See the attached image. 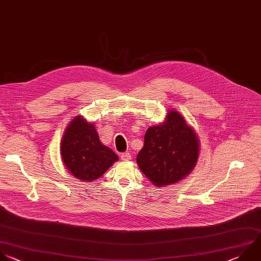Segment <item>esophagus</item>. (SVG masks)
<instances>
[{"label": "esophagus", "instance_id": "1", "mask_svg": "<svg viewBox=\"0 0 261 261\" xmlns=\"http://www.w3.org/2000/svg\"><path fill=\"white\" fill-rule=\"evenodd\" d=\"M121 159H122V161H125V162L130 161L131 160V154L129 152H124V153H122Z\"/></svg>", "mask_w": 261, "mask_h": 261}]
</instances>
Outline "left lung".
<instances>
[{"label": "left lung", "instance_id": "obj_1", "mask_svg": "<svg viewBox=\"0 0 261 261\" xmlns=\"http://www.w3.org/2000/svg\"><path fill=\"white\" fill-rule=\"evenodd\" d=\"M199 156V139L177 112H169L162 125L149 127L136 162L156 187L176 184L190 174Z\"/></svg>", "mask_w": 261, "mask_h": 261}]
</instances>
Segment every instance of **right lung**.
I'll use <instances>...</instances> for the list:
<instances>
[{
	"mask_svg": "<svg viewBox=\"0 0 261 261\" xmlns=\"http://www.w3.org/2000/svg\"><path fill=\"white\" fill-rule=\"evenodd\" d=\"M61 155L67 170L77 179L92 181L119 160L103 145L94 125L76 117L68 125L61 141Z\"/></svg>",
	"mask_w": 261,
	"mask_h": 261,
	"instance_id": "obj_1",
	"label": "right lung"
}]
</instances>
